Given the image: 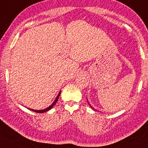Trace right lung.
Listing matches in <instances>:
<instances>
[{"mask_svg": "<svg viewBox=\"0 0 148 148\" xmlns=\"http://www.w3.org/2000/svg\"><path fill=\"white\" fill-rule=\"evenodd\" d=\"M60 92H59V94H58V96H57V97H56V100L54 101V102L52 103V104L49 107V108H47V109H45V110H32V109H29L30 110H32V111H34V112H37V113H43V112H47V111H48V110H51V108H53V106H54L55 104H56V103L57 102V101H58V98H59V96H60Z\"/></svg>", "mask_w": 148, "mask_h": 148, "instance_id": "obj_1", "label": "right lung"}]
</instances>
